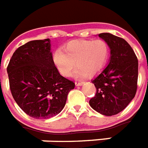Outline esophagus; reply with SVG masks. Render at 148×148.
<instances>
[{
	"label": "esophagus",
	"mask_w": 148,
	"mask_h": 148,
	"mask_svg": "<svg viewBox=\"0 0 148 148\" xmlns=\"http://www.w3.org/2000/svg\"><path fill=\"white\" fill-rule=\"evenodd\" d=\"M83 84H84L83 82H75L76 86H81V85H82Z\"/></svg>",
	"instance_id": "obj_1"
}]
</instances>
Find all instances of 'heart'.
Masks as SVG:
<instances>
[{
    "instance_id": "1",
    "label": "heart",
    "mask_w": 148,
    "mask_h": 148,
    "mask_svg": "<svg viewBox=\"0 0 148 148\" xmlns=\"http://www.w3.org/2000/svg\"><path fill=\"white\" fill-rule=\"evenodd\" d=\"M64 52L58 49L52 56L58 71L69 77L76 64L75 76L81 77L94 75L104 66L109 56V46L103 40H74L66 45Z\"/></svg>"
}]
</instances>
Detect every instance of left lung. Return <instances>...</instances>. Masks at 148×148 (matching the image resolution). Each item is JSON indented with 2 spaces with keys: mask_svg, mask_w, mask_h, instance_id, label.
<instances>
[{
  "mask_svg": "<svg viewBox=\"0 0 148 148\" xmlns=\"http://www.w3.org/2000/svg\"><path fill=\"white\" fill-rule=\"evenodd\" d=\"M110 49L107 66L92 82L96 93L89 104L103 115H114L126 108L137 89L138 60L129 43L123 38L109 34H99Z\"/></svg>",
  "mask_w": 148,
  "mask_h": 148,
  "instance_id": "1",
  "label": "left lung"
}]
</instances>
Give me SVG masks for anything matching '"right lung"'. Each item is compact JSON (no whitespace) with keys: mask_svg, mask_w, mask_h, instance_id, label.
<instances>
[{"mask_svg":"<svg viewBox=\"0 0 148 148\" xmlns=\"http://www.w3.org/2000/svg\"><path fill=\"white\" fill-rule=\"evenodd\" d=\"M50 46L49 38L29 41L16 49L7 67L15 101L37 119H50L60 113L75 86L59 73Z\"/></svg>","mask_w":148,"mask_h":148,"instance_id":"add662e5","label":"right lung"}]
</instances>
